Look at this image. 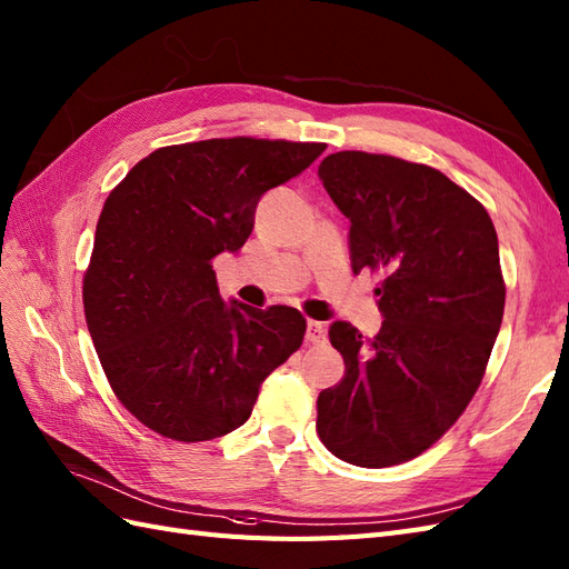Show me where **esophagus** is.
<instances>
[{"label": "esophagus", "mask_w": 569, "mask_h": 569, "mask_svg": "<svg viewBox=\"0 0 569 569\" xmlns=\"http://www.w3.org/2000/svg\"><path fill=\"white\" fill-rule=\"evenodd\" d=\"M307 340H309L311 345L326 342V326L318 323V321H309V323H307Z\"/></svg>", "instance_id": "1"}]
</instances>
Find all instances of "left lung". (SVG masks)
<instances>
[{
  "label": "left lung",
  "instance_id": "1",
  "mask_svg": "<svg viewBox=\"0 0 569 569\" xmlns=\"http://www.w3.org/2000/svg\"><path fill=\"white\" fill-rule=\"evenodd\" d=\"M318 176L350 219L352 270L381 272L373 338L330 326L345 377L318 396L326 449L362 468L406 463L461 418L505 313L488 210L445 173L389 154L336 151Z\"/></svg>",
  "mask_w": 569,
  "mask_h": 569
}]
</instances>
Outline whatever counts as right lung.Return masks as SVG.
<instances>
[{"label":"right lung","mask_w":569,"mask_h":569,"mask_svg":"<svg viewBox=\"0 0 569 569\" xmlns=\"http://www.w3.org/2000/svg\"><path fill=\"white\" fill-rule=\"evenodd\" d=\"M323 149L256 137L171 144L110 190L81 289L87 326L110 389L157 435L190 445L233 432L301 348L307 318L224 303L212 258L239 251L262 192Z\"/></svg>","instance_id":"add662e5"}]
</instances>
